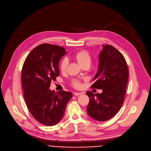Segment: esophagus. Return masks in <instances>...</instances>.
<instances>
[{
	"mask_svg": "<svg viewBox=\"0 0 151 151\" xmlns=\"http://www.w3.org/2000/svg\"><path fill=\"white\" fill-rule=\"evenodd\" d=\"M83 93H78V92H74V94L75 95V96H79V95H81V94H82Z\"/></svg>",
	"mask_w": 151,
	"mask_h": 151,
	"instance_id": "1",
	"label": "esophagus"
}]
</instances>
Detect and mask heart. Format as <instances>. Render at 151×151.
<instances>
[{
    "instance_id": "1",
    "label": "heart",
    "mask_w": 151,
    "mask_h": 151,
    "mask_svg": "<svg viewBox=\"0 0 151 151\" xmlns=\"http://www.w3.org/2000/svg\"><path fill=\"white\" fill-rule=\"evenodd\" d=\"M75 58L78 61V63L81 66L85 65H90L91 61V57L89 52L85 50H82L77 52L75 54ZM68 65V60L67 58H64L61 61L60 63V69L62 72H65L66 70ZM73 85L76 88H79L81 86V82L77 80L73 82Z\"/></svg>"
}]
</instances>
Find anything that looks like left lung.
<instances>
[{
	"mask_svg": "<svg viewBox=\"0 0 151 151\" xmlns=\"http://www.w3.org/2000/svg\"><path fill=\"white\" fill-rule=\"evenodd\" d=\"M99 60L98 70L91 87L102 89V93H86L90 98L86 109L88 114L94 119L105 121L113 117L122 107L128 82L129 69L122 54L111 45H102Z\"/></svg>",
	"mask_w": 151,
	"mask_h": 151,
	"instance_id": "obj_1",
	"label": "left lung"
}]
</instances>
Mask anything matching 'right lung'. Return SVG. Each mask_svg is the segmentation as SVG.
<instances>
[{"instance_id":"right-lung-1","label":"right lung","mask_w":151,"mask_h":151,"mask_svg":"<svg viewBox=\"0 0 151 151\" xmlns=\"http://www.w3.org/2000/svg\"><path fill=\"white\" fill-rule=\"evenodd\" d=\"M66 53L61 46L40 44L27 57L22 69L25 104L34 118L47 126L60 122L73 96L69 91L55 93L49 89L50 82L60 75L59 62Z\"/></svg>"}]
</instances>
